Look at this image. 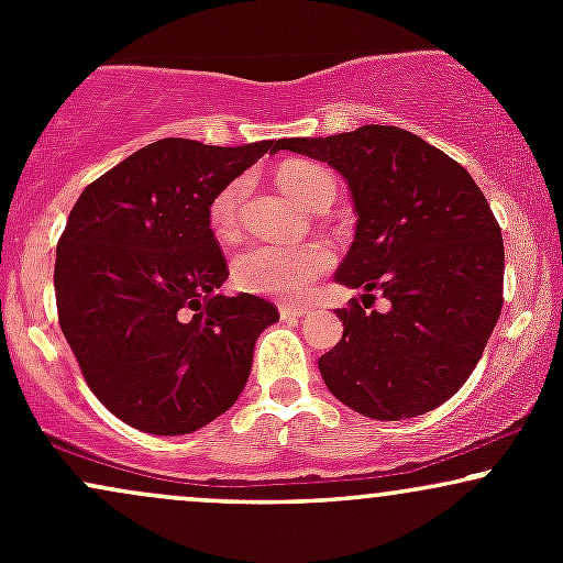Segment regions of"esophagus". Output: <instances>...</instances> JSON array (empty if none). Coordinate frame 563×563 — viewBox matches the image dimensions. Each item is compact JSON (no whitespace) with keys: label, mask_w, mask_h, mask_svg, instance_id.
<instances>
[{"label":"esophagus","mask_w":563,"mask_h":563,"mask_svg":"<svg viewBox=\"0 0 563 563\" xmlns=\"http://www.w3.org/2000/svg\"><path fill=\"white\" fill-rule=\"evenodd\" d=\"M303 314H307V307H301V303H280L283 320H296V318H303Z\"/></svg>","instance_id":"obj_1"}]
</instances>
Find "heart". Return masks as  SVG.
I'll list each match as a JSON object with an SVG mask.
<instances>
[{
    "mask_svg": "<svg viewBox=\"0 0 563 563\" xmlns=\"http://www.w3.org/2000/svg\"><path fill=\"white\" fill-rule=\"evenodd\" d=\"M277 185L312 209L325 192H335L333 177L318 164L290 161L277 172ZM243 183L224 185L209 203V228L217 238L228 241L238 230V211L243 200ZM333 267V254L322 243L275 245L256 243L241 251L232 262V280L245 294L275 296V299H301L314 280Z\"/></svg>",
    "mask_w": 563,
    "mask_h": 563,
    "instance_id": "b5f03b06",
    "label": "heart"
}]
</instances>
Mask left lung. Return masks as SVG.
I'll list each match as a JSON object with an SVG mask.
<instances>
[{
    "instance_id": "left-lung-1",
    "label": "left lung",
    "mask_w": 563,
    "mask_h": 563,
    "mask_svg": "<svg viewBox=\"0 0 563 563\" xmlns=\"http://www.w3.org/2000/svg\"><path fill=\"white\" fill-rule=\"evenodd\" d=\"M280 147L328 161L357 209L335 280L365 296L335 309L344 335L318 360L325 386L376 421L448 402L474 373L503 309V235L479 185L399 126L277 140ZM376 292L393 303L386 313L366 303Z\"/></svg>"
}]
</instances>
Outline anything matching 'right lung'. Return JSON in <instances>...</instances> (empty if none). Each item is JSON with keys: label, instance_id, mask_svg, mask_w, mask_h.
<instances>
[{"label": "right lung", "instance_id": "obj_1", "mask_svg": "<svg viewBox=\"0 0 563 563\" xmlns=\"http://www.w3.org/2000/svg\"><path fill=\"white\" fill-rule=\"evenodd\" d=\"M275 140L241 147L166 137L84 187L57 241L60 331L89 389L147 434H190L241 397L260 333V296H222L228 260L211 198Z\"/></svg>", "mask_w": 563, "mask_h": 563}]
</instances>
